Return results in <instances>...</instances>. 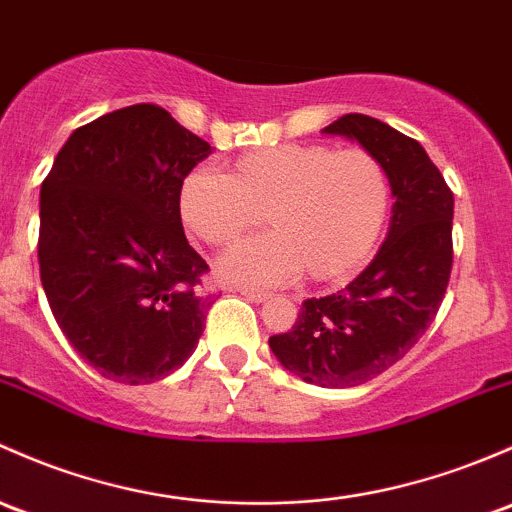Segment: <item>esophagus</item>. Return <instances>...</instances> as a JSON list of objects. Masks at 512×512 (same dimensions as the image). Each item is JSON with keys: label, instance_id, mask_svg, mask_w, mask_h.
Listing matches in <instances>:
<instances>
[{"label": "esophagus", "instance_id": "34e87169", "mask_svg": "<svg viewBox=\"0 0 512 512\" xmlns=\"http://www.w3.org/2000/svg\"><path fill=\"white\" fill-rule=\"evenodd\" d=\"M240 294L245 299L255 301V304H262V301L270 299V294H267V292H257V289H240Z\"/></svg>", "mask_w": 512, "mask_h": 512}]
</instances>
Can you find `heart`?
I'll return each instance as SVG.
<instances>
[{"label": "heart", "mask_w": 512, "mask_h": 512, "mask_svg": "<svg viewBox=\"0 0 512 512\" xmlns=\"http://www.w3.org/2000/svg\"><path fill=\"white\" fill-rule=\"evenodd\" d=\"M387 176L363 149L279 144L245 154L233 171L198 164L179 193L184 225L208 245L240 238L267 211L272 233L218 257L223 282L272 289L301 277H348L365 265L387 213Z\"/></svg>", "instance_id": "heart-1"}]
</instances>
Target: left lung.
Returning a JSON list of instances; mask_svg holds the SVG:
<instances>
[{"label":"left lung","mask_w":512,"mask_h":512,"mask_svg":"<svg viewBox=\"0 0 512 512\" xmlns=\"http://www.w3.org/2000/svg\"><path fill=\"white\" fill-rule=\"evenodd\" d=\"M321 134L380 161L395 198L390 228L373 262L338 294L306 299L270 348L304 383L355 387L405 358L437 316L454 257V193L422 144L375 117L343 115Z\"/></svg>","instance_id":"obj_1"}]
</instances>
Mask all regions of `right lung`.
Instances as JSON below:
<instances>
[{"label": "right lung", "instance_id": "right-lung-1", "mask_svg": "<svg viewBox=\"0 0 512 512\" xmlns=\"http://www.w3.org/2000/svg\"><path fill=\"white\" fill-rule=\"evenodd\" d=\"M208 154L211 144L144 102L75 129L43 179V292L102 378L154 383L196 351L208 265L188 245L179 193Z\"/></svg>", "mask_w": 512, "mask_h": 512}]
</instances>
